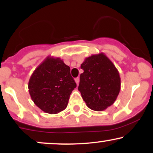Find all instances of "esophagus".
<instances>
[{
    "label": "esophagus",
    "instance_id": "1",
    "mask_svg": "<svg viewBox=\"0 0 153 153\" xmlns=\"http://www.w3.org/2000/svg\"><path fill=\"white\" fill-rule=\"evenodd\" d=\"M75 82H76L77 85H79V82H80V78L78 77V78H76L75 79Z\"/></svg>",
    "mask_w": 153,
    "mask_h": 153
}]
</instances>
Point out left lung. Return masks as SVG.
<instances>
[{
    "label": "left lung",
    "mask_w": 153,
    "mask_h": 153,
    "mask_svg": "<svg viewBox=\"0 0 153 153\" xmlns=\"http://www.w3.org/2000/svg\"><path fill=\"white\" fill-rule=\"evenodd\" d=\"M78 91L91 109L101 111L111 106L121 87L119 73L113 62L103 53L85 58L80 65Z\"/></svg>",
    "instance_id": "obj_1"
}]
</instances>
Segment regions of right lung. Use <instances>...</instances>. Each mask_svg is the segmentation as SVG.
Here are the masks:
<instances>
[{"instance_id": "add662e5", "label": "right lung", "mask_w": 153, "mask_h": 153, "mask_svg": "<svg viewBox=\"0 0 153 153\" xmlns=\"http://www.w3.org/2000/svg\"><path fill=\"white\" fill-rule=\"evenodd\" d=\"M28 88L35 104L43 111L54 114L65 109L76 83L69 66L59 57H47L32 73Z\"/></svg>"}]
</instances>
